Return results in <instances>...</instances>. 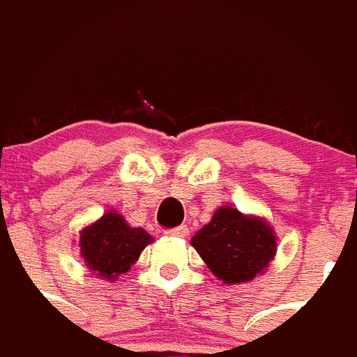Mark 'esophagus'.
Here are the masks:
<instances>
[{
	"mask_svg": "<svg viewBox=\"0 0 357 357\" xmlns=\"http://www.w3.org/2000/svg\"><path fill=\"white\" fill-rule=\"evenodd\" d=\"M169 236H178V238H186L188 236V227L186 225H181V227H176V229H171V231H167Z\"/></svg>",
	"mask_w": 357,
	"mask_h": 357,
	"instance_id": "34e87169",
	"label": "esophagus"
}]
</instances>
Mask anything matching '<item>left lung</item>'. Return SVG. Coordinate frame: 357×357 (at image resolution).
<instances>
[{
  "label": "left lung",
  "instance_id": "8db88e82",
  "mask_svg": "<svg viewBox=\"0 0 357 357\" xmlns=\"http://www.w3.org/2000/svg\"><path fill=\"white\" fill-rule=\"evenodd\" d=\"M192 246L217 279L234 284L248 282L267 269L277 252V236L261 217L225 206L194 234Z\"/></svg>",
  "mask_w": 357,
  "mask_h": 357
}]
</instances>
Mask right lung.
Wrapping results in <instances>:
<instances>
[{
    "mask_svg": "<svg viewBox=\"0 0 357 357\" xmlns=\"http://www.w3.org/2000/svg\"><path fill=\"white\" fill-rule=\"evenodd\" d=\"M151 242L153 238L144 229H134L123 215L107 211L96 223L82 229L78 246L90 271L113 280L128 271Z\"/></svg>",
    "mask_w": 357,
    "mask_h": 357,
    "instance_id": "1",
    "label": "right lung"
}]
</instances>
